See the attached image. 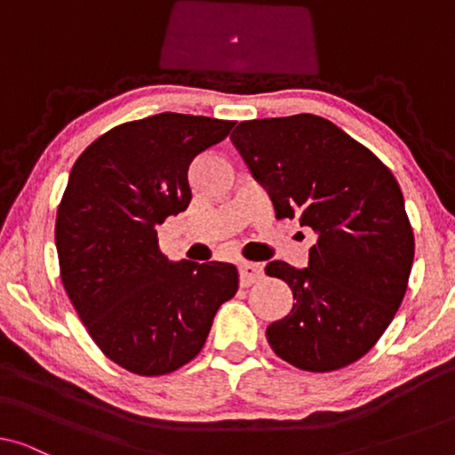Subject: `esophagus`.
<instances>
[{"mask_svg": "<svg viewBox=\"0 0 455 455\" xmlns=\"http://www.w3.org/2000/svg\"><path fill=\"white\" fill-rule=\"evenodd\" d=\"M265 277L263 265L259 263H242L240 265V285L242 288H248V285L260 282Z\"/></svg>", "mask_w": 455, "mask_h": 455, "instance_id": "1", "label": "esophagus"}]
</instances>
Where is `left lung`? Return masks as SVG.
Returning a JSON list of instances; mask_svg holds the SVG:
<instances>
[{"label": "left lung", "mask_w": 455, "mask_h": 455, "mask_svg": "<svg viewBox=\"0 0 455 455\" xmlns=\"http://www.w3.org/2000/svg\"><path fill=\"white\" fill-rule=\"evenodd\" d=\"M232 142L269 192L277 220L315 229L307 269L265 267L294 307L267 327L279 358L308 372L344 369L377 344L400 308L414 234L389 167L333 122L313 114L240 122Z\"/></svg>", "instance_id": "left-lung-1"}]
</instances>
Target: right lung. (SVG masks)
Wrapping results in <instances>:
<instances>
[{
    "label": "right lung",
    "mask_w": 455,
    "mask_h": 455,
    "mask_svg": "<svg viewBox=\"0 0 455 455\" xmlns=\"http://www.w3.org/2000/svg\"><path fill=\"white\" fill-rule=\"evenodd\" d=\"M235 122L157 114L111 128L74 164L58 220L60 277L105 356L134 375L178 371L238 291L229 263H172L157 226L188 209L192 159Z\"/></svg>",
    "instance_id": "right-lung-1"
}]
</instances>
